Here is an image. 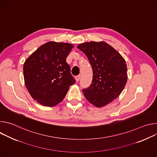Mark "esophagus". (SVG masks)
<instances>
[{
	"instance_id": "esophagus-1",
	"label": "esophagus",
	"mask_w": 157,
	"mask_h": 157,
	"mask_svg": "<svg viewBox=\"0 0 157 157\" xmlns=\"http://www.w3.org/2000/svg\"><path fill=\"white\" fill-rule=\"evenodd\" d=\"M79 79H80V75H78V76H75V79H76V82H78L79 81Z\"/></svg>"
}]
</instances>
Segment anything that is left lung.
<instances>
[{
  "instance_id": "left-lung-1",
  "label": "left lung",
  "mask_w": 157,
  "mask_h": 157,
  "mask_svg": "<svg viewBox=\"0 0 157 157\" xmlns=\"http://www.w3.org/2000/svg\"><path fill=\"white\" fill-rule=\"evenodd\" d=\"M87 57L93 70V80L82 93L87 100L101 107L116 99L127 80V65L123 57L109 44L91 41L77 47Z\"/></svg>"
}]
</instances>
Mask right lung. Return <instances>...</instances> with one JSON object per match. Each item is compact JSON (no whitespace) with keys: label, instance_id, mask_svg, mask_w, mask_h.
Wrapping results in <instances>:
<instances>
[{"label":"right lung","instance_id":"obj_1","mask_svg":"<svg viewBox=\"0 0 157 157\" xmlns=\"http://www.w3.org/2000/svg\"><path fill=\"white\" fill-rule=\"evenodd\" d=\"M73 48L69 43L50 41L40 47L25 61L26 87L38 103L48 107L63 101L76 82L66 59Z\"/></svg>","mask_w":157,"mask_h":157}]
</instances>
